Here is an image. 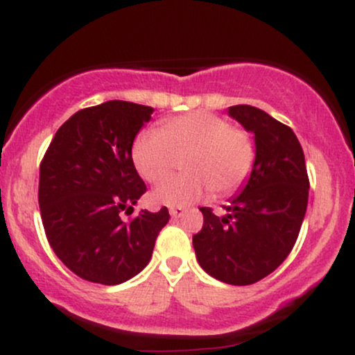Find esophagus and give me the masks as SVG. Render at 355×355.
<instances>
[{"label":"esophagus","mask_w":355,"mask_h":355,"mask_svg":"<svg viewBox=\"0 0 355 355\" xmlns=\"http://www.w3.org/2000/svg\"><path fill=\"white\" fill-rule=\"evenodd\" d=\"M185 209H183V207H172V209H170V215H172V218H180V217H183V215H185Z\"/></svg>","instance_id":"esophagus-1"}]
</instances>
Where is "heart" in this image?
<instances>
[{
    "label": "heart",
    "mask_w": 355,
    "mask_h": 355,
    "mask_svg": "<svg viewBox=\"0 0 355 355\" xmlns=\"http://www.w3.org/2000/svg\"><path fill=\"white\" fill-rule=\"evenodd\" d=\"M138 173L150 183L168 178L178 160L187 157V175L162 183L150 193L157 205L187 207L215 191L229 197L245 185L255 164L254 141L245 130L209 112L175 116L164 130L148 128L132 150Z\"/></svg>",
    "instance_id": "heart-1"
}]
</instances>
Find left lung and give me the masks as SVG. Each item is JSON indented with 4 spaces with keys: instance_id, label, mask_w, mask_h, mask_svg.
<instances>
[{
    "instance_id": "left-lung-1",
    "label": "left lung",
    "mask_w": 355,
    "mask_h": 355,
    "mask_svg": "<svg viewBox=\"0 0 355 355\" xmlns=\"http://www.w3.org/2000/svg\"><path fill=\"white\" fill-rule=\"evenodd\" d=\"M229 116L254 133L255 164L237 197L217 217L202 207L193 235L198 263L214 279L250 285L275 270L299 237L309 200V177L295 133L263 110L235 105Z\"/></svg>"
}]
</instances>
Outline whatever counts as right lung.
Segmentation results:
<instances>
[{"label":"right lung","mask_w":355,"mask_h":355,"mask_svg":"<svg viewBox=\"0 0 355 355\" xmlns=\"http://www.w3.org/2000/svg\"><path fill=\"white\" fill-rule=\"evenodd\" d=\"M153 108L112 100L83 108L60 126L40 165L38 202L46 239L73 274L118 285L150 262L168 222L166 207L133 214L146 191L132 158Z\"/></svg>","instance_id":"obj_1"}]
</instances>
